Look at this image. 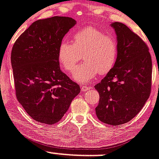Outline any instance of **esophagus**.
<instances>
[{"label":"esophagus","mask_w":159,"mask_h":159,"mask_svg":"<svg viewBox=\"0 0 159 159\" xmlns=\"http://www.w3.org/2000/svg\"><path fill=\"white\" fill-rule=\"evenodd\" d=\"M92 87H88V86H81V90L82 91H87V90H88L89 89L91 88Z\"/></svg>","instance_id":"obj_1"}]
</instances>
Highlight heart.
<instances>
[{"instance_id": "heart-1", "label": "heart", "mask_w": 159, "mask_h": 159, "mask_svg": "<svg viewBox=\"0 0 159 159\" xmlns=\"http://www.w3.org/2000/svg\"><path fill=\"white\" fill-rule=\"evenodd\" d=\"M71 42H61L58 49V60L65 70L72 72L82 54L85 61L77 66L73 72V78L76 81L87 82L98 73L105 75L115 66L117 43L102 30L90 25L85 26L72 34Z\"/></svg>"}]
</instances>
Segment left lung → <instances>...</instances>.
Listing matches in <instances>:
<instances>
[{
	"mask_svg": "<svg viewBox=\"0 0 159 159\" xmlns=\"http://www.w3.org/2000/svg\"><path fill=\"white\" fill-rule=\"evenodd\" d=\"M111 27L117 35V58L94 86L100 94L95 110L100 121L118 126L134 119L150 97L152 62L148 47L137 34L121 22Z\"/></svg>",
	"mask_w": 159,
	"mask_h": 159,
	"instance_id": "obj_1",
	"label": "left lung"
}]
</instances>
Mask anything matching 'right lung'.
Returning <instances> with one entry per match:
<instances>
[{
    "label": "right lung",
    "mask_w": 159,
    "mask_h": 159,
    "mask_svg": "<svg viewBox=\"0 0 159 159\" xmlns=\"http://www.w3.org/2000/svg\"><path fill=\"white\" fill-rule=\"evenodd\" d=\"M76 23L69 17L54 16L33 22L19 36L11 50L17 100L29 116L42 123L61 120L80 86L60 69L58 49Z\"/></svg>",
    "instance_id": "obj_1"
}]
</instances>
